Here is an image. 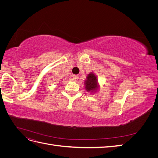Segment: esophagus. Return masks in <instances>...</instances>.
I'll return each instance as SVG.
<instances>
[{
    "label": "esophagus",
    "instance_id": "obj_1",
    "mask_svg": "<svg viewBox=\"0 0 158 158\" xmlns=\"http://www.w3.org/2000/svg\"><path fill=\"white\" fill-rule=\"evenodd\" d=\"M73 76V78H74L75 80H78V75L74 74Z\"/></svg>",
    "mask_w": 158,
    "mask_h": 158
}]
</instances>
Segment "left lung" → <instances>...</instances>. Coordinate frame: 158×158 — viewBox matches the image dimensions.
<instances>
[{
	"mask_svg": "<svg viewBox=\"0 0 158 158\" xmlns=\"http://www.w3.org/2000/svg\"><path fill=\"white\" fill-rule=\"evenodd\" d=\"M85 89L88 92H94L98 88L97 77L92 73H90L87 76V80L85 81Z\"/></svg>",
	"mask_w": 158,
	"mask_h": 158,
	"instance_id": "left-lung-1",
	"label": "left lung"
}]
</instances>
